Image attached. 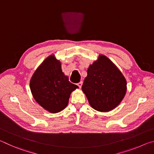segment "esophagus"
<instances>
[{
	"label": "esophagus",
	"mask_w": 154,
	"mask_h": 154,
	"mask_svg": "<svg viewBox=\"0 0 154 154\" xmlns=\"http://www.w3.org/2000/svg\"><path fill=\"white\" fill-rule=\"evenodd\" d=\"M82 83H83L82 82H79V83H77V85H78V86H79V88H82Z\"/></svg>",
	"instance_id": "34e87169"
}]
</instances>
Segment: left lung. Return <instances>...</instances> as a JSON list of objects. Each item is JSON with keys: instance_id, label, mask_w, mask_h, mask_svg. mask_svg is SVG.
Returning <instances> with one entry per match:
<instances>
[{"instance_id": "obj_1", "label": "left lung", "mask_w": 154, "mask_h": 154, "mask_svg": "<svg viewBox=\"0 0 154 154\" xmlns=\"http://www.w3.org/2000/svg\"><path fill=\"white\" fill-rule=\"evenodd\" d=\"M82 85L90 106L95 110L108 112L117 107L126 93L127 83L123 74L111 60L99 55L90 64Z\"/></svg>"}]
</instances>
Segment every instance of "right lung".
<instances>
[{
    "instance_id": "right-lung-1",
    "label": "right lung",
    "mask_w": 154,
    "mask_h": 154,
    "mask_svg": "<svg viewBox=\"0 0 154 154\" xmlns=\"http://www.w3.org/2000/svg\"><path fill=\"white\" fill-rule=\"evenodd\" d=\"M30 88L36 102L52 113L66 108L71 92L79 88L69 82L62 71L61 62L54 54L36 69L31 77Z\"/></svg>"
}]
</instances>
